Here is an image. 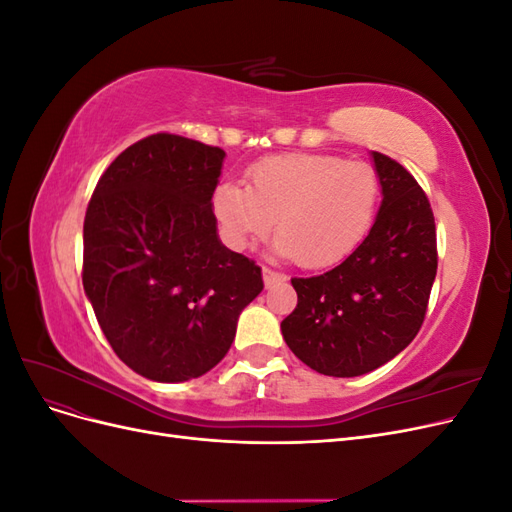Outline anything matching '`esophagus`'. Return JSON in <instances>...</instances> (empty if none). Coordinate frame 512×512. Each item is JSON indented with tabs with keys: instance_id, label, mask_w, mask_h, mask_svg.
I'll return each instance as SVG.
<instances>
[{
	"instance_id": "1",
	"label": "esophagus",
	"mask_w": 512,
	"mask_h": 512,
	"mask_svg": "<svg viewBox=\"0 0 512 512\" xmlns=\"http://www.w3.org/2000/svg\"><path fill=\"white\" fill-rule=\"evenodd\" d=\"M262 280H265V286L267 288H273L277 284H284L286 282V275L284 273H277V271H271V269H262Z\"/></svg>"
}]
</instances>
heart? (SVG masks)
<instances>
[{
    "label": "heart",
    "mask_w": 512,
    "mask_h": 512,
    "mask_svg": "<svg viewBox=\"0 0 512 512\" xmlns=\"http://www.w3.org/2000/svg\"><path fill=\"white\" fill-rule=\"evenodd\" d=\"M378 200L374 166L320 153H286L247 168L245 188L220 183L213 213L228 243L239 250L265 237L277 220V254L305 269H327L367 237Z\"/></svg>",
    "instance_id": "obj_1"
}]
</instances>
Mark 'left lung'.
Returning <instances> with one entry per match:
<instances>
[{"instance_id": "obj_1", "label": "left lung", "mask_w": 512, "mask_h": 512, "mask_svg": "<svg viewBox=\"0 0 512 512\" xmlns=\"http://www.w3.org/2000/svg\"><path fill=\"white\" fill-rule=\"evenodd\" d=\"M382 203L369 235L337 267L292 277L299 303L282 320L288 348L333 378L369 374L421 329L436 280V222L421 185L395 160L371 151Z\"/></svg>"}]
</instances>
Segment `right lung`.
Here are the masks:
<instances>
[{"label":"right lung","instance_id":"1","mask_svg":"<svg viewBox=\"0 0 512 512\" xmlns=\"http://www.w3.org/2000/svg\"><path fill=\"white\" fill-rule=\"evenodd\" d=\"M226 153L177 134L134 143L104 170L83 226V288L115 354L156 382L218 365L262 290L213 213Z\"/></svg>","mask_w":512,"mask_h":512}]
</instances>
